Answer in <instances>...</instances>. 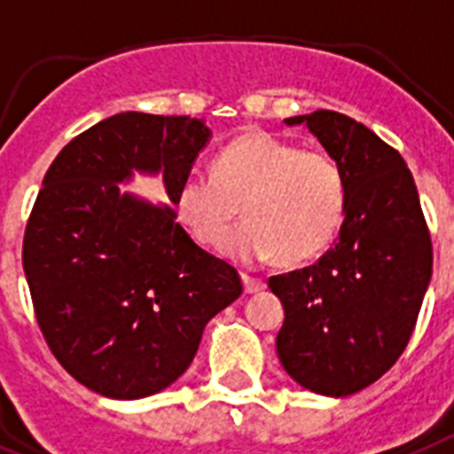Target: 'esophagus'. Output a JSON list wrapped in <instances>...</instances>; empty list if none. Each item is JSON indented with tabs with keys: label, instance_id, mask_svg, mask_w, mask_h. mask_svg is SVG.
Returning a JSON list of instances; mask_svg holds the SVG:
<instances>
[{
	"label": "esophagus",
	"instance_id": "esophagus-1",
	"mask_svg": "<svg viewBox=\"0 0 454 454\" xmlns=\"http://www.w3.org/2000/svg\"><path fill=\"white\" fill-rule=\"evenodd\" d=\"M242 285H245V294H259V291L265 289L263 279H256L252 275L242 272Z\"/></svg>",
	"mask_w": 454,
	"mask_h": 454
}]
</instances>
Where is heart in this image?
Returning <instances> with one entry per match:
<instances>
[{"mask_svg":"<svg viewBox=\"0 0 454 454\" xmlns=\"http://www.w3.org/2000/svg\"><path fill=\"white\" fill-rule=\"evenodd\" d=\"M247 219L223 245L235 261L296 265L335 239L348 207L345 172L329 153L301 149L268 132H242L216 153L212 176L176 191V215L195 242L219 247L239 215Z\"/></svg>","mask_w":454,"mask_h":454,"instance_id":"1","label":"heart"}]
</instances>
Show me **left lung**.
I'll return each mask as SVG.
<instances>
[{"instance_id": "1", "label": "left lung", "mask_w": 454, "mask_h": 454, "mask_svg": "<svg viewBox=\"0 0 454 454\" xmlns=\"http://www.w3.org/2000/svg\"><path fill=\"white\" fill-rule=\"evenodd\" d=\"M285 123L305 125L340 165L348 207L335 247L268 282L285 308L275 345L291 380L340 399L406 349L431 279V238L406 160L373 130L326 109Z\"/></svg>"}]
</instances>
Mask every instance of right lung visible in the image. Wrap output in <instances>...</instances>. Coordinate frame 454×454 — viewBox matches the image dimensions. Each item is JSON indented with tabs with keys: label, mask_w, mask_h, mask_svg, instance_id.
Instances as JSON below:
<instances>
[{
	"label": "right lung",
	"mask_w": 454,
	"mask_h": 454,
	"mask_svg": "<svg viewBox=\"0 0 454 454\" xmlns=\"http://www.w3.org/2000/svg\"><path fill=\"white\" fill-rule=\"evenodd\" d=\"M212 139L202 119L123 112L58 153L25 228L36 322L72 378L106 399L163 392L191 366L202 331L238 301L233 265L176 223V191ZM163 176L169 203L123 192Z\"/></svg>",
	"instance_id": "right-lung-1"
}]
</instances>
